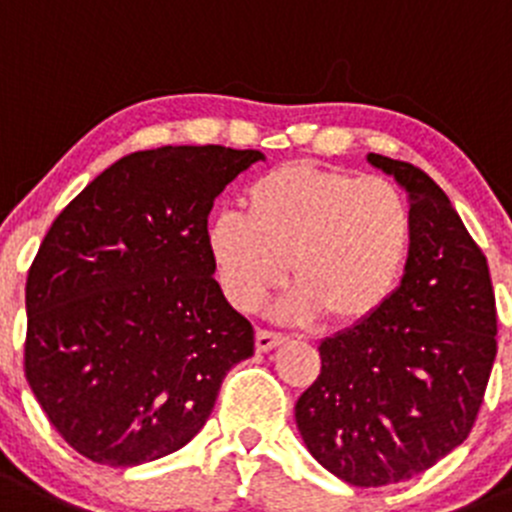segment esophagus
<instances>
[{
	"instance_id": "obj_1",
	"label": "esophagus",
	"mask_w": 512,
	"mask_h": 512,
	"mask_svg": "<svg viewBox=\"0 0 512 512\" xmlns=\"http://www.w3.org/2000/svg\"><path fill=\"white\" fill-rule=\"evenodd\" d=\"M283 341H285V338L280 336V333L265 331V328H260V331H257V336H255V346H257V351H260V353L272 351V348L280 346Z\"/></svg>"
}]
</instances>
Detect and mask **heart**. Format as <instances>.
Returning <instances> with one entry per match:
<instances>
[{
	"mask_svg": "<svg viewBox=\"0 0 512 512\" xmlns=\"http://www.w3.org/2000/svg\"><path fill=\"white\" fill-rule=\"evenodd\" d=\"M412 229V209L394 181L285 164L247 186L242 214L209 222L207 252L234 308H260L283 285L288 262L295 290L280 305L283 315L358 326L394 295Z\"/></svg>",
	"mask_w": 512,
	"mask_h": 512,
	"instance_id": "1",
	"label": "heart"
}]
</instances>
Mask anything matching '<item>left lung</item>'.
<instances>
[{
    "label": "left lung",
    "instance_id": "8db88e82",
    "mask_svg": "<svg viewBox=\"0 0 512 512\" xmlns=\"http://www.w3.org/2000/svg\"><path fill=\"white\" fill-rule=\"evenodd\" d=\"M409 194L412 247L399 288L369 321L326 338L295 422L310 455L358 487L409 480L460 447L498 353L480 247L417 166L369 154Z\"/></svg>",
    "mask_w": 512,
    "mask_h": 512
}]
</instances>
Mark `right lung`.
Instances as JSON below:
<instances>
[{
	"instance_id": "obj_1",
	"label": "right lung",
	"mask_w": 512,
	"mask_h": 512,
	"mask_svg": "<svg viewBox=\"0 0 512 512\" xmlns=\"http://www.w3.org/2000/svg\"><path fill=\"white\" fill-rule=\"evenodd\" d=\"M265 156L161 146L123 156L62 209L27 275L25 374L60 437L98 465L181 450L255 331L224 298L207 219Z\"/></svg>"
}]
</instances>
